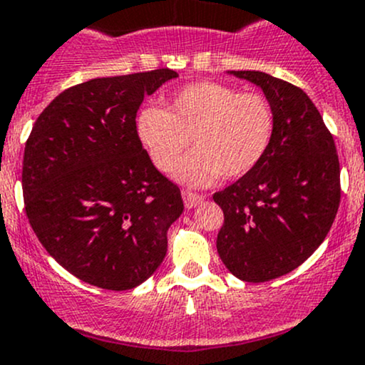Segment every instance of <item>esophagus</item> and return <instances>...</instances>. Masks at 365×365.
I'll list each match as a JSON object with an SVG mask.
<instances>
[{
    "instance_id": "obj_1",
    "label": "esophagus",
    "mask_w": 365,
    "mask_h": 365,
    "mask_svg": "<svg viewBox=\"0 0 365 365\" xmlns=\"http://www.w3.org/2000/svg\"><path fill=\"white\" fill-rule=\"evenodd\" d=\"M182 197H183V205H185L187 210L195 208V206L202 202V195L190 192V190H182Z\"/></svg>"
}]
</instances>
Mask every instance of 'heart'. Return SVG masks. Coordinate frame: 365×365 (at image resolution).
Wrapping results in <instances>:
<instances>
[{"mask_svg": "<svg viewBox=\"0 0 365 365\" xmlns=\"http://www.w3.org/2000/svg\"><path fill=\"white\" fill-rule=\"evenodd\" d=\"M141 147L153 166L173 170L178 182L205 187L220 178L248 175L262 160L274 134V110L257 92H240L218 82H195L176 91L168 110L147 105L134 120Z\"/></svg>", "mask_w": 365, "mask_h": 365, "instance_id": "obj_1", "label": "heart"}]
</instances>
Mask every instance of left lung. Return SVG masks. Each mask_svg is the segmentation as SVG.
Listing matches in <instances>:
<instances>
[{
    "label": "left lung",
    "instance_id": "left-lung-1",
    "mask_svg": "<svg viewBox=\"0 0 365 365\" xmlns=\"http://www.w3.org/2000/svg\"><path fill=\"white\" fill-rule=\"evenodd\" d=\"M255 83L274 110L266 155L213 201L224 212L217 237L236 278L260 283L301 266L325 240L339 208L334 138L304 91L262 71H227Z\"/></svg>",
    "mask_w": 365,
    "mask_h": 365
}]
</instances>
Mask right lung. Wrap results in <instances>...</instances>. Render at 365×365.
<instances>
[{
  "instance_id": "right-lung-1",
  "label": "right lung",
  "mask_w": 365,
  "mask_h": 365,
  "mask_svg": "<svg viewBox=\"0 0 365 365\" xmlns=\"http://www.w3.org/2000/svg\"><path fill=\"white\" fill-rule=\"evenodd\" d=\"M176 76L163 68L70 87L26 143L31 227L64 269L99 289L129 290L150 278L183 212L180 189L155 170L134 129L145 96Z\"/></svg>"
}]
</instances>
